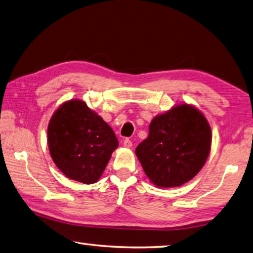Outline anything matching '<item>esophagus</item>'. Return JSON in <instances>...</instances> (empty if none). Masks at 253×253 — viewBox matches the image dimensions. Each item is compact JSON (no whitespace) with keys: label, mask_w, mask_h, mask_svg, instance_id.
I'll return each instance as SVG.
<instances>
[{"label":"esophagus","mask_w":253,"mask_h":253,"mask_svg":"<svg viewBox=\"0 0 253 253\" xmlns=\"http://www.w3.org/2000/svg\"><path fill=\"white\" fill-rule=\"evenodd\" d=\"M123 145H124V147H126V148H130V147L132 146V142H131V140H129L128 138H126L125 140H124Z\"/></svg>","instance_id":"34e87169"}]
</instances>
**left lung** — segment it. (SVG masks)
Listing matches in <instances>:
<instances>
[{
    "mask_svg": "<svg viewBox=\"0 0 253 253\" xmlns=\"http://www.w3.org/2000/svg\"><path fill=\"white\" fill-rule=\"evenodd\" d=\"M211 140V128L203 112L182 103L153 118L148 137L135 153L151 183L174 188L191 180L203 169Z\"/></svg>",
    "mask_w": 253,
    "mask_h": 253,
    "instance_id": "1",
    "label": "left lung"
}]
</instances>
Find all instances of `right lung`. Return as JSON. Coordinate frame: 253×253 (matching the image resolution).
I'll list each match as a JSON object with an SVG mask.
<instances>
[{
	"mask_svg": "<svg viewBox=\"0 0 253 253\" xmlns=\"http://www.w3.org/2000/svg\"><path fill=\"white\" fill-rule=\"evenodd\" d=\"M47 145L54 164L68 179L90 185L102 177L118 140L97 113L72 98L50 117Z\"/></svg>",
	"mask_w": 253,
	"mask_h": 253,
	"instance_id": "obj_1",
	"label": "right lung"
}]
</instances>
